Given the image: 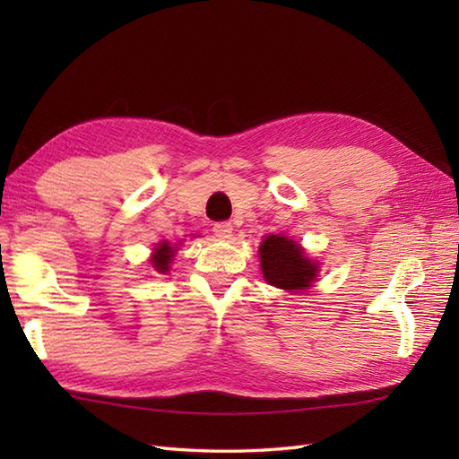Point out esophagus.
Returning a JSON list of instances; mask_svg holds the SVG:
<instances>
[{"label":"esophagus","instance_id":"esophagus-1","mask_svg":"<svg viewBox=\"0 0 459 459\" xmlns=\"http://www.w3.org/2000/svg\"><path fill=\"white\" fill-rule=\"evenodd\" d=\"M212 232H214V237L227 240L232 237V224L230 222H217L212 227Z\"/></svg>","mask_w":459,"mask_h":459}]
</instances>
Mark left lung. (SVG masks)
I'll list each match as a JSON object with an SVG mask.
<instances>
[{
	"instance_id": "left-lung-1",
	"label": "left lung",
	"mask_w": 459,
	"mask_h": 459,
	"mask_svg": "<svg viewBox=\"0 0 459 459\" xmlns=\"http://www.w3.org/2000/svg\"><path fill=\"white\" fill-rule=\"evenodd\" d=\"M260 266L270 286L288 291H304L311 288L319 264L306 256L296 240L280 235H268L260 248Z\"/></svg>"
}]
</instances>
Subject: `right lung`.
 <instances>
[{"mask_svg": "<svg viewBox=\"0 0 459 459\" xmlns=\"http://www.w3.org/2000/svg\"><path fill=\"white\" fill-rule=\"evenodd\" d=\"M175 247H171L168 240L160 242L158 247L153 248V255H152V266L155 268V272H160V274H165V272H169V264L175 256Z\"/></svg>", "mask_w": 459, "mask_h": 459, "instance_id": "1", "label": "right lung"}]
</instances>
